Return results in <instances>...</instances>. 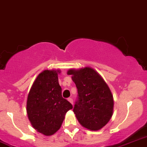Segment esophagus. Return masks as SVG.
Wrapping results in <instances>:
<instances>
[{"label":"esophagus","instance_id":"1","mask_svg":"<svg viewBox=\"0 0 147 147\" xmlns=\"http://www.w3.org/2000/svg\"><path fill=\"white\" fill-rule=\"evenodd\" d=\"M67 100H68V101H69V102H70V103L72 104V105H73V100H72V98H70V97H69V98L67 99Z\"/></svg>","mask_w":147,"mask_h":147}]
</instances>
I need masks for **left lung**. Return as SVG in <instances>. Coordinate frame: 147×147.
Returning <instances> with one entry per match:
<instances>
[{"instance_id":"obj_1","label":"left lung","mask_w":147,"mask_h":147,"mask_svg":"<svg viewBox=\"0 0 147 147\" xmlns=\"http://www.w3.org/2000/svg\"><path fill=\"white\" fill-rule=\"evenodd\" d=\"M78 92L73 112L80 124L91 131L105 127L113 115L114 99L111 90L101 75L93 68L69 69Z\"/></svg>"}]
</instances>
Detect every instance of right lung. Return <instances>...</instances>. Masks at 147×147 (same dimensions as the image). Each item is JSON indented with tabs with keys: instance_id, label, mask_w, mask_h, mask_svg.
<instances>
[{
	"instance_id": "1",
	"label": "right lung",
	"mask_w": 147,
	"mask_h": 147,
	"mask_svg": "<svg viewBox=\"0 0 147 147\" xmlns=\"http://www.w3.org/2000/svg\"><path fill=\"white\" fill-rule=\"evenodd\" d=\"M60 69H45L34 81L28 95L26 110L32 127L45 136L60 129L72 105L62 97Z\"/></svg>"
}]
</instances>
